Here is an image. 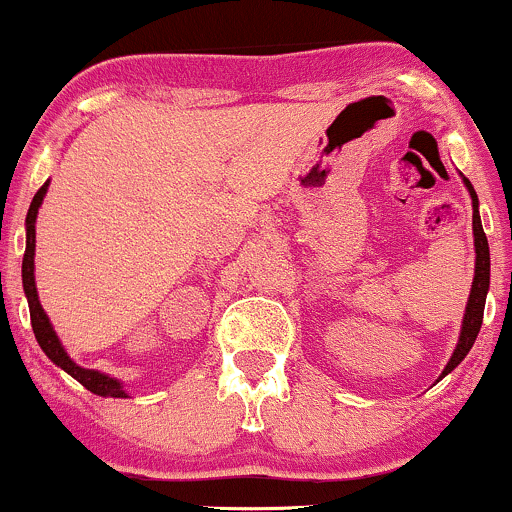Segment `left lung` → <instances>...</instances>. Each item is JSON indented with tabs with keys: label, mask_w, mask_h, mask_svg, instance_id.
I'll use <instances>...</instances> for the list:
<instances>
[{
	"label": "left lung",
	"mask_w": 512,
	"mask_h": 512,
	"mask_svg": "<svg viewBox=\"0 0 512 512\" xmlns=\"http://www.w3.org/2000/svg\"><path fill=\"white\" fill-rule=\"evenodd\" d=\"M463 183L467 188V193L472 197V231H474V281H472V291H470V300H467L465 307V317H463V329H460V338L458 346H455L451 360H448L446 369L441 372L443 379L448 372H453L460 362L465 360V355L470 353V348L477 341L479 329H482V319H484V303H486V293H489V272H491V257H489V240L484 236L482 229V219H479V200L477 193H474L472 183L463 176Z\"/></svg>",
	"instance_id": "8db88e82"
}]
</instances>
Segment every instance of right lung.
Listing matches in <instances>:
<instances>
[{"mask_svg": "<svg viewBox=\"0 0 512 512\" xmlns=\"http://www.w3.org/2000/svg\"><path fill=\"white\" fill-rule=\"evenodd\" d=\"M47 186L49 181L38 190V193H35L33 202H30L28 217H26V252H23V269H21L23 291H26V298H28L33 334L38 338L40 348L45 350L49 360H52L57 367L64 369L66 374H71L73 379L80 381L85 389L104 398H128V393L123 391L119 379L109 377V374L104 372H97V369H85L71 360L69 353H66L64 346H61L57 331H54L52 322H49V317L45 315V310H42L38 300V288H35V274H33L35 272V219H38V209L42 205V200H45Z\"/></svg>", "mask_w": 512, "mask_h": 512, "instance_id": "right-lung-1", "label": "right lung"}]
</instances>
